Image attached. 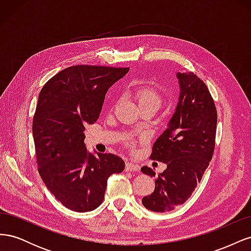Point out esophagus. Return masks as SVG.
<instances>
[{"label":"esophagus","instance_id":"obj_1","mask_svg":"<svg viewBox=\"0 0 251 251\" xmlns=\"http://www.w3.org/2000/svg\"><path fill=\"white\" fill-rule=\"evenodd\" d=\"M140 170V166L138 164H135L132 162H127L126 164V172H138Z\"/></svg>","mask_w":251,"mask_h":251}]
</instances>
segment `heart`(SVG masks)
<instances>
[{"mask_svg":"<svg viewBox=\"0 0 251 251\" xmlns=\"http://www.w3.org/2000/svg\"><path fill=\"white\" fill-rule=\"evenodd\" d=\"M132 96L137 101L139 108L158 109L162 102V95L157 88L151 86H139L132 90Z\"/></svg>","mask_w":251,"mask_h":251,"instance_id":"1","label":"heart"}]
</instances>
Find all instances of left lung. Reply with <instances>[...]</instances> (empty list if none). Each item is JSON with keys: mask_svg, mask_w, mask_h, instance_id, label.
<instances>
[{"mask_svg": "<svg viewBox=\"0 0 251 251\" xmlns=\"http://www.w3.org/2000/svg\"><path fill=\"white\" fill-rule=\"evenodd\" d=\"M177 78L179 101L151 154L166 169L158 175L153 194L142 198L143 206L156 212L177 208L192 196L215 151L217 110L208 88L192 72H178ZM141 172L155 177L148 166Z\"/></svg>", "mask_w": 251, "mask_h": 251, "instance_id": "8db88e82", "label": "left lung"}]
</instances>
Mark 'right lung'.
I'll use <instances>...</instances> for the list:
<instances>
[{"mask_svg":"<svg viewBox=\"0 0 251 251\" xmlns=\"http://www.w3.org/2000/svg\"><path fill=\"white\" fill-rule=\"evenodd\" d=\"M128 70L72 66L41 90L32 124L39 173L50 193L71 210L97 208L108 178L125 170V161L116 155L89 153L83 126L98 119L107 91Z\"/></svg>","mask_w":251,"mask_h":251,"instance_id":"1","label":"right lung"}]
</instances>
